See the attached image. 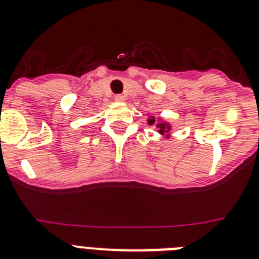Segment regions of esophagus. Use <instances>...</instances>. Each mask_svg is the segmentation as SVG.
Returning <instances> with one entry per match:
<instances>
[{
	"mask_svg": "<svg viewBox=\"0 0 259 259\" xmlns=\"http://www.w3.org/2000/svg\"><path fill=\"white\" fill-rule=\"evenodd\" d=\"M114 100L118 101V103H122V101H125V96H122V95H117V96L114 97Z\"/></svg>",
	"mask_w": 259,
	"mask_h": 259,
	"instance_id": "1",
	"label": "esophagus"
}]
</instances>
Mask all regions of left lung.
<instances>
[{"instance_id":"8db88e82","label":"left lung","mask_w":259,"mask_h":259,"mask_svg":"<svg viewBox=\"0 0 259 259\" xmlns=\"http://www.w3.org/2000/svg\"><path fill=\"white\" fill-rule=\"evenodd\" d=\"M147 123L149 125H154L155 123L156 125V129H158V133L160 134V136H164L166 138H170V130H171V123H168L167 121H163V119H159L158 122L155 121V117H149V119H147Z\"/></svg>"}]
</instances>
